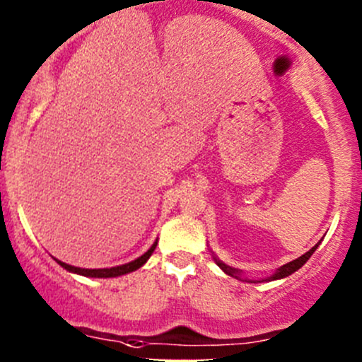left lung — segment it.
Segmentation results:
<instances>
[{"mask_svg":"<svg viewBox=\"0 0 362 362\" xmlns=\"http://www.w3.org/2000/svg\"><path fill=\"white\" fill-rule=\"evenodd\" d=\"M319 243H320V242H319ZM319 243H317L315 247H312V249L306 252V254H303L301 257H298V259H294V261H291V262H287V264H284L282 268L276 269V272L273 273V275L269 276V279H266V280H279V279H286V276L293 275L294 272H298V269L301 268V266L305 264V262L308 261L310 257H312V254H313V252H315L317 247H319ZM215 262H217L218 268H221L224 273H228V275L235 276V279H240V272H238V269H236V268H231V266L224 264V262L218 261L217 257H215ZM254 282H255V280H254Z\"/></svg>","mask_w":362,"mask_h":362,"instance_id":"1","label":"left lung"}]
</instances>
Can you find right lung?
Wrapping results in <instances>:
<instances>
[{
	"label": "right lung",
	"instance_id": "obj_1",
	"mask_svg": "<svg viewBox=\"0 0 362 362\" xmlns=\"http://www.w3.org/2000/svg\"><path fill=\"white\" fill-rule=\"evenodd\" d=\"M156 245H158V242H154V245L151 247L147 252H145L144 255H140L138 259H134V261L127 262V264H120V266H113V268H103V269H86V268H76V266H71V264H66V262H59L61 266H63L64 269H68V272L71 273H76V275H82V276H90V279H113V276H120V275H126V273H131V272H136L138 268H141V266L147 262V259L151 257L152 252L156 250Z\"/></svg>",
	"mask_w": 362,
	"mask_h": 362
}]
</instances>
